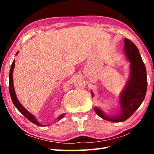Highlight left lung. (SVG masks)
Segmentation results:
<instances>
[{"label":"left lung","mask_w":154,"mask_h":154,"mask_svg":"<svg viewBox=\"0 0 154 154\" xmlns=\"http://www.w3.org/2000/svg\"><path fill=\"white\" fill-rule=\"evenodd\" d=\"M124 52L130 62V74L126 87L119 96L120 111L117 116H109L100 109L94 107L99 117L112 122H122L128 119L141 105L147 92V79L145 64L137 46L128 38H124Z\"/></svg>","instance_id":"8db88e82"}]
</instances>
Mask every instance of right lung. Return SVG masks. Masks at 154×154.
Returning a JSON list of instances; mask_svg holds the SVG:
<instances>
[{"instance_id": "obj_1", "label": "right lung", "mask_w": 154, "mask_h": 154, "mask_svg": "<svg viewBox=\"0 0 154 154\" xmlns=\"http://www.w3.org/2000/svg\"><path fill=\"white\" fill-rule=\"evenodd\" d=\"M18 52L19 51H17L15 56L17 55ZM14 67H15V60H14V62H13V63L11 66V69H10V72H9V93H10V96H11L12 102L14 103V105H15V107L17 109V110L19 111L20 113L25 117V118H26L28 120L30 121L31 122H32L33 124H36V126H43V125L40 124L39 122L36 120L35 116H34L33 115L31 114L29 111H28L24 107V106L21 105V103L19 102V100H18L16 94H15V89L14 86V82H13V81H14L13 80V72H14ZM64 116V114H62L61 116H60L58 118V121L60 120L61 119L63 118Z\"/></svg>"}]
</instances>
